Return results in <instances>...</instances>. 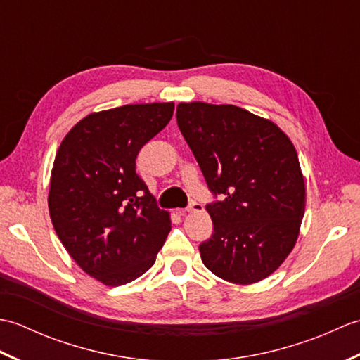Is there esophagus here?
<instances>
[{
    "label": "esophagus",
    "mask_w": 360,
    "mask_h": 360,
    "mask_svg": "<svg viewBox=\"0 0 360 360\" xmlns=\"http://www.w3.org/2000/svg\"><path fill=\"white\" fill-rule=\"evenodd\" d=\"M202 210H204V205H202V204H200V202H192L186 210H179V213H182V215H184L186 212L190 213V212H202Z\"/></svg>",
    "instance_id": "esophagus-1"
}]
</instances>
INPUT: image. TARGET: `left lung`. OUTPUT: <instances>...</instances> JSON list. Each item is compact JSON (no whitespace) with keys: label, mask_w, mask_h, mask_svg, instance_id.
<instances>
[{"label":"left lung","mask_w":360,"mask_h":360,"mask_svg":"<svg viewBox=\"0 0 360 360\" xmlns=\"http://www.w3.org/2000/svg\"><path fill=\"white\" fill-rule=\"evenodd\" d=\"M176 120L212 193L204 266L233 285L269 277L300 233L307 188L294 143L269 119L235 105L182 102Z\"/></svg>","instance_id":"1"}]
</instances>
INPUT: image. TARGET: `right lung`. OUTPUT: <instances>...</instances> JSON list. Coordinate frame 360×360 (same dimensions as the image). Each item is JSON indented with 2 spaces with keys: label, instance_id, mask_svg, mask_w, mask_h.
Returning <instances> with one entry per match:
<instances>
[{
  "label": "right lung",
  "instance_id": "obj_1",
  "mask_svg": "<svg viewBox=\"0 0 360 360\" xmlns=\"http://www.w3.org/2000/svg\"><path fill=\"white\" fill-rule=\"evenodd\" d=\"M174 103H139L91 112L57 150L49 215L68 254L106 286L139 278L155 264L170 213L136 173L137 153L173 116Z\"/></svg>",
  "mask_w": 360,
  "mask_h": 360
}]
</instances>
